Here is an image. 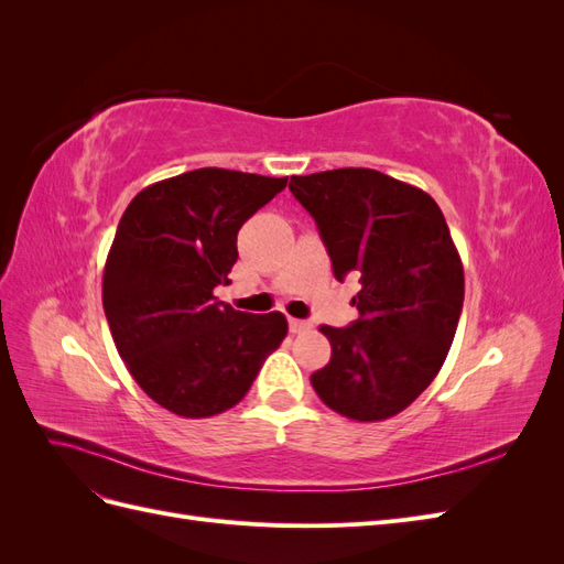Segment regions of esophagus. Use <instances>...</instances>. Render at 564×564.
I'll return each instance as SVG.
<instances>
[{
	"label": "esophagus",
	"mask_w": 564,
	"mask_h": 564,
	"mask_svg": "<svg viewBox=\"0 0 564 564\" xmlns=\"http://www.w3.org/2000/svg\"><path fill=\"white\" fill-rule=\"evenodd\" d=\"M308 329H311V322L289 317V332H292V334H301V332H308Z\"/></svg>",
	"instance_id": "1"
}]
</instances>
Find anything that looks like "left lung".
<instances>
[{"mask_svg":"<svg viewBox=\"0 0 564 564\" xmlns=\"http://www.w3.org/2000/svg\"><path fill=\"white\" fill-rule=\"evenodd\" d=\"M329 251L336 280L362 289L350 327L322 324L332 360L311 383L319 400L352 421L400 414L437 377L464 308V265L435 199L373 169L292 176Z\"/></svg>","mask_w":564,"mask_h":564,"instance_id":"1","label":"left lung"}]
</instances>
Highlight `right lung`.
<instances>
[{
  "mask_svg": "<svg viewBox=\"0 0 564 564\" xmlns=\"http://www.w3.org/2000/svg\"><path fill=\"white\" fill-rule=\"evenodd\" d=\"M286 178L204 166L152 183L119 220L104 311L133 381L169 412L207 419L240 402L286 336L282 313L216 301L230 284L237 232Z\"/></svg>",
  "mask_w": 564,
  "mask_h": 564,
  "instance_id": "right-lung-1",
  "label": "right lung"
}]
</instances>
